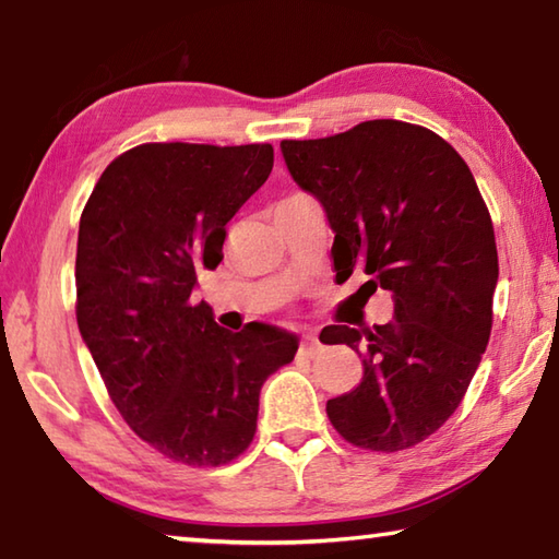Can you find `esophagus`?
<instances>
[{
  "label": "esophagus",
  "instance_id": "esophagus-1",
  "mask_svg": "<svg viewBox=\"0 0 559 559\" xmlns=\"http://www.w3.org/2000/svg\"><path fill=\"white\" fill-rule=\"evenodd\" d=\"M320 347V343H318V340L316 337H306V340H302V343H300V353H306V355H316V349Z\"/></svg>",
  "mask_w": 559,
  "mask_h": 559
}]
</instances>
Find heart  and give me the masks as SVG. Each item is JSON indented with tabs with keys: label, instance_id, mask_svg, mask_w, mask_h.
Here are the masks:
<instances>
[{
	"label": "heart",
	"instance_id": "b5f03b06",
	"mask_svg": "<svg viewBox=\"0 0 559 559\" xmlns=\"http://www.w3.org/2000/svg\"><path fill=\"white\" fill-rule=\"evenodd\" d=\"M302 200H308L306 194H290V197H286V200H281L276 206H281V204H293V202H302Z\"/></svg>",
	"mask_w": 559,
	"mask_h": 559
}]
</instances>
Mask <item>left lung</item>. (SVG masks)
<instances>
[{
    "label": "left lung",
    "instance_id": "1",
    "mask_svg": "<svg viewBox=\"0 0 559 559\" xmlns=\"http://www.w3.org/2000/svg\"><path fill=\"white\" fill-rule=\"evenodd\" d=\"M281 150L333 226L337 281L359 269L394 300L390 323L320 333L357 349L365 370L328 419L357 449H412L456 412L486 353L498 283L488 206L456 150L412 122L367 120Z\"/></svg>",
    "mask_w": 559,
    "mask_h": 559
}]
</instances>
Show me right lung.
Wrapping results in <instances>:
<instances>
[{"mask_svg":"<svg viewBox=\"0 0 559 559\" xmlns=\"http://www.w3.org/2000/svg\"><path fill=\"white\" fill-rule=\"evenodd\" d=\"M271 167L269 143H145L103 169L83 206V343L128 427L185 466H224L249 449L261 386L298 349L296 335L266 323L229 333L192 296Z\"/></svg>","mask_w":559,"mask_h":559,"instance_id":"obj_1","label":"right lung"}]
</instances>
